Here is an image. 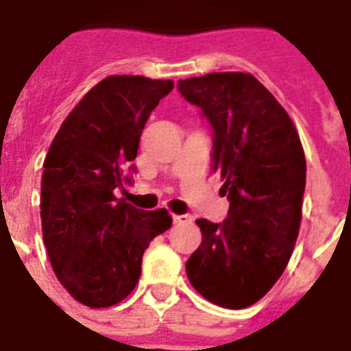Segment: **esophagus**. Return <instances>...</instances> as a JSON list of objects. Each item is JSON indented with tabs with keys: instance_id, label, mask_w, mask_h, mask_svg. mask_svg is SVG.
<instances>
[{
	"instance_id": "obj_1",
	"label": "esophagus",
	"mask_w": 351,
	"mask_h": 351,
	"mask_svg": "<svg viewBox=\"0 0 351 351\" xmlns=\"http://www.w3.org/2000/svg\"><path fill=\"white\" fill-rule=\"evenodd\" d=\"M191 218L190 214H178V216H173V221H175L176 226H180V223H191Z\"/></svg>"
}]
</instances>
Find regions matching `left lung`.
Masks as SVG:
<instances>
[{"label":"left lung","mask_w":351,"mask_h":351,"mask_svg":"<svg viewBox=\"0 0 351 351\" xmlns=\"http://www.w3.org/2000/svg\"><path fill=\"white\" fill-rule=\"evenodd\" d=\"M213 128V169L228 218L195 220L203 241L186 263L191 286L223 308L258 302L282 276L301 223L306 160L291 118L250 73L178 80Z\"/></svg>","instance_id":"1"}]
</instances>
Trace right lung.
I'll list each match as a JSON object with an SVG mask.
<instances>
[{
	"mask_svg": "<svg viewBox=\"0 0 351 351\" xmlns=\"http://www.w3.org/2000/svg\"><path fill=\"white\" fill-rule=\"evenodd\" d=\"M173 80L116 75L101 80L65 118L43 163V241L62 286L107 308L137 286L143 254L171 228L165 208L138 210L114 191L131 184L138 141Z\"/></svg>",
	"mask_w": 351,
	"mask_h": 351,
	"instance_id": "right-lung-1",
	"label": "right lung"
}]
</instances>
